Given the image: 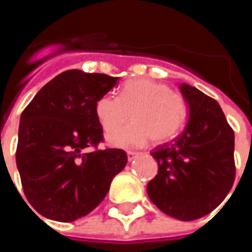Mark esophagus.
I'll return each instance as SVG.
<instances>
[{
	"label": "esophagus",
	"mask_w": 252,
	"mask_h": 252,
	"mask_svg": "<svg viewBox=\"0 0 252 252\" xmlns=\"http://www.w3.org/2000/svg\"><path fill=\"white\" fill-rule=\"evenodd\" d=\"M126 156H128V161L132 162L134 158L137 157L138 153H137V152H128V153H126Z\"/></svg>",
	"instance_id": "34e87169"
}]
</instances>
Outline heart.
<instances>
[{"instance_id":"heart-1","label":"heart","mask_w":252,"mask_h":252,"mask_svg":"<svg viewBox=\"0 0 252 252\" xmlns=\"http://www.w3.org/2000/svg\"><path fill=\"white\" fill-rule=\"evenodd\" d=\"M95 115L104 132H112L132 118L129 126L107 136L111 145L129 149L144 145L149 138L162 144L175 137L187 120L188 110L183 96L167 85L136 78L123 85L119 96H100L95 103Z\"/></svg>"}]
</instances>
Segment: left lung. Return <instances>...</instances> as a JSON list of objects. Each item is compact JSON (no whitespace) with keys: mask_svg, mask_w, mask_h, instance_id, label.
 Masks as SVG:
<instances>
[{"mask_svg":"<svg viewBox=\"0 0 252 252\" xmlns=\"http://www.w3.org/2000/svg\"><path fill=\"white\" fill-rule=\"evenodd\" d=\"M179 89L189 118L174 141L152 152L158 174L148 195L166 215L193 221L219 207L233 187L234 130L215 99L187 84Z\"/></svg>","mask_w":252,"mask_h":252,"instance_id":"8db88e82","label":"left lung"}]
</instances>
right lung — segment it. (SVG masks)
<instances>
[{
	"label": "right lung",
	"mask_w": 252,
	"mask_h": 252,
	"mask_svg": "<svg viewBox=\"0 0 252 252\" xmlns=\"http://www.w3.org/2000/svg\"><path fill=\"white\" fill-rule=\"evenodd\" d=\"M118 81L66 70L41 87L22 112L17 167L29 203L47 219L72 222L89 215L126 167L122 149L84 152L103 141L95 103Z\"/></svg>",
	"instance_id": "add662e5"
}]
</instances>
